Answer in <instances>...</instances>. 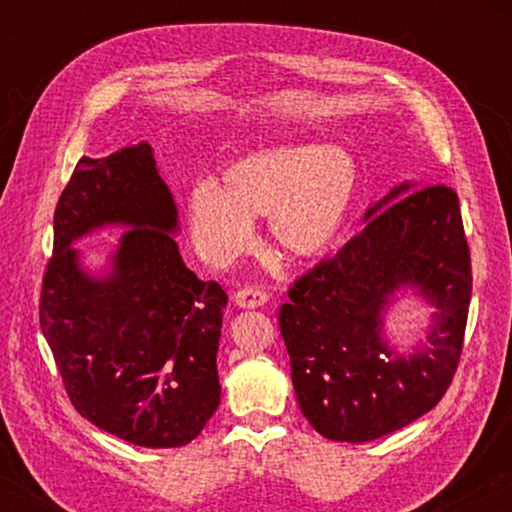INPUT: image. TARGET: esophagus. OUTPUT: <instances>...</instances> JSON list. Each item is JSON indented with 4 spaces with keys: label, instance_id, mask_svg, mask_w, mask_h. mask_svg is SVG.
I'll return each mask as SVG.
<instances>
[{
    "label": "esophagus",
    "instance_id": "obj_1",
    "mask_svg": "<svg viewBox=\"0 0 512 512\" xmlns=\"http://www.w3.org/2000/svg\"><path fill=\"white\" fill-rule=\"evenodd\" d=\"M235 302L239 307L246 309H255L262 307L268 302V293L262 287H244L235 293Z\"/></svg>",
    "mask_w": 512,
    "mask_h": 512
}]
</instances>
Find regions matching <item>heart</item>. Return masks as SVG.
Listing matches in <instances>:
<instances>
[{
  "instance_id": "heart-1",
  "label": "heart",
  "mask_w": 512,
  "mask_h": 512,
  "mask_svg": "<svg viewBox=\"0 0 512 512\" xmlns=\"http://www.w3.org/2000/svg\"><path fill=\"white\" fill-rule=\"evenodd\" d=\"M357 189V164L345 151L280 146L228 164L219 187L196 185L187 212L198 246L214 259L237 255L259 216H268L284 253L309 259L325 255L341 237Z\"/></svg>"
}]
</instances>
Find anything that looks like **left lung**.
I'll list each match as a JSON object with an SVG mask.
<instances>
[{
	"label": "left lung",
	"mask_w": 512,
	"mask_h": 512,
	"mask_svg": "<svg viewBox=\"0 0 512 512\" xmlns=\"http://www.w3.org/2000/svg\"><path fill=\"white\" fill-rule=\"evenodd\" d=\"M406 191L370 207L366 228L298 277L277 316L300 411L339 443L418 420L443 400L461 361L472 264L458 194L445 183ZM400 286H418L441 309L430 345L409 360L380 341V311Z\"/></svg>",
	"instance_id": "left-lung-1"
}]
</instances>
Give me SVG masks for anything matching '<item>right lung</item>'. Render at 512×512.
Wrapping results in <instances>:
<instances>
[{"instance_id": "add662e5", "label": "right lung", "mask_w": 512, "mask_h": 512, "mask_svg": "<svg viewBox=\"0 0 512 512\" xmlns=\"http://www.w3.org/2000/svg\"><path fill=\"white\" fill-rule=\"evenodd\" d=\"M151 146L81 158L54 212V255L40 291V327L76 411L140 447H183L221 402L216 350L228 296L185 266L178 225ZM121 222L108 278L78 266L71 241Z\"/></svg>"}]
</instances>
